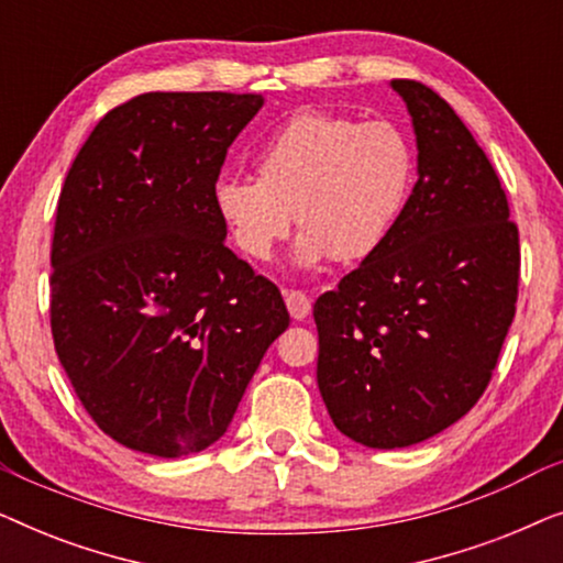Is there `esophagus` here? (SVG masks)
Listing matches in <instances>:
<instances>
[{"label":"esophagus","instance_id":"esophagus-1","mask_svg":"<svg viewBox=\"0 0 563 563\" xmlns=\"http://www.w3.org/2000/svg\"><path fill=\"white\" fill-rule=\"evenodd\" d=\"M284 302H287V310H289V314L295 320H305L307 314L312 312L310 297H307L305 291H299V289H287V291H284Z\"/></svg>","mask_w":563,"mask_h":563}]
</instances>
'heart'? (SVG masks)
I'll list each match as a JSON object with an SVG mask.
<instances>
[{
	"label": "heart",
	"mask_w": 563,
	"mask_h": 563,
	"mask_svg": "<svg viewBox=\"0 0 563 563\" xmlns=\"http://www.w3.org/2000/svg\"><path fill=\"white\" fill-rule=\"evenodd\" d=\"M256 179L222 174L212 207L245 258L268 261L291 225L299 266L356 264L395 230L415 179L412 143L384 120L297 112L258 145Z\"/></svg>",
	"instance_id": "heart-1"
}]
</instances>
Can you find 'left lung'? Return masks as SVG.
Listing matches in <instances>:
<instances>
[{
	"label": "left lung",
	"instance_id": "1",
	"mask_svg": "<svg viewBox=\"0 0 563 563\" xmlns=\"http://www.w3.org/2000/svg\"><path fill=\"white\" fill-rule=\"evenodd\" d=\"M418 181L395 230L314 302L318 387L335 428L405 449L464 418L512 325L520 238L487 153L443 97L395 79Z\"/></svg>",
	"mask_w": 563,
	"mask_h": 563
}]
</instances>
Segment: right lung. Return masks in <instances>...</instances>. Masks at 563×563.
I'll use <instances>...</instances> for the list:
<instances>
[{
  "label": "right lung",
  "mask_w": 563,
  "mask_h": 563,
  "mask_svg": "<svg viewBox=\"0 0 563 563\" xmlns=\"http://www.w3.org/2000/svg\"><path fill=\"white\" fill-rule=\"evenodd\" d=\"M261 95L148 91L97 122L68 168L51 249V330L91 420L161 459L225 433L282 291L228 249L212 187Z\"/></svg>",
  "instance_id": "add662e5"
}]
</instances>
